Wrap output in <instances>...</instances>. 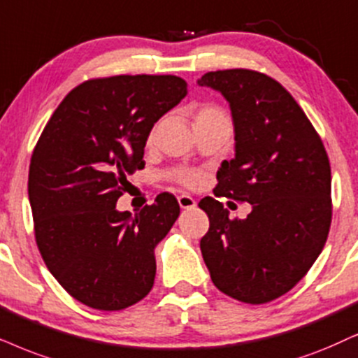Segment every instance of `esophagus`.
<instances>
[{"label": "esophagus", "instance_id": "esophagus-1", "mask_svg": "<svg viewBox=\"0 0 358 358\" xmlns=\"http://www.w3.org/2000/svg\"><path fill=\"white\" fill-rule=\"evenodd\" d=\"M178 205L183 208V210H189V208L196 206V201L193 200L189 194H180L178 196Z\"/></svg>", "mask_w": 358, "mask_h": 358}]
</instances>
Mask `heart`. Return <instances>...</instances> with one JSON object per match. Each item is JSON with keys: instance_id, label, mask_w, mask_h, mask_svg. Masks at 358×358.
Returning a JSON list of instances; mask_svg holds the SVG:
<instances>
[{"instance_id": "heart-1", "label": "heart", "mask_w": 358, "mask_h": 358, "mask_svg": "<svg viewBox=\"0 0 358 358\" xmlns=\"http://www.w3.org/2000/svg\"><path fill=\"white\" fill-rule=\"evenodd\" d=\"M206 120H229V119L218 106H215V103H201V106L194 108L193 122L194 124H200V122H206ZM153 138H155V129L148 134L147 142L152 143ZM171 178H173L176 183L183 185V187L193 188L201 182L203 175L201 171L198 170H175L173 173H171Z\"/></svg>"}]
</instances>
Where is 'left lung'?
<instances>
[{
	"instance_id": "8db88e82",
	"label": "left lung",
	"mask_w": 358,
	"mask_h": 358,
	"mask_svg": "<svg viewBox=\"0 0 358 358\" xmlns=\"http://www.w3.org/2000/svg\"><path fill=\"white\" fill-rule=\"evenodd\" d=\"M229 102L236 153L216 173V196L248 201L229 220L206 196L210 218L200 248L213 284L233 299L266 304L291 291L317 259L332 221L330 164L322 140L294 97L250 69L206 72L198 80Z\"/></svg>"
}]
</instances>
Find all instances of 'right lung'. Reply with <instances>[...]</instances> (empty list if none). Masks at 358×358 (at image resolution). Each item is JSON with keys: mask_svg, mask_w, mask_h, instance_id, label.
Listing matches in <instances>:
<instances>
[{"mask_svg": "<svg viewBox=\"0 0 358 358\" xmlns=\"http://www.w3.org/2000/svg\"><path fill=\"white\" fill-rule=\"evenodd\" d=\"M176 76H114L79 84L36 143L28 193L41 256L74 299L99 310L142 301L155 279V246L178 218L162 193L135 216L117 211L127 175L162 115L187 96Z\"/></svg>", "mask_w": 358, "mask_h": 358, "instance_id": "1", "label": "right lung"}]
</instances>
